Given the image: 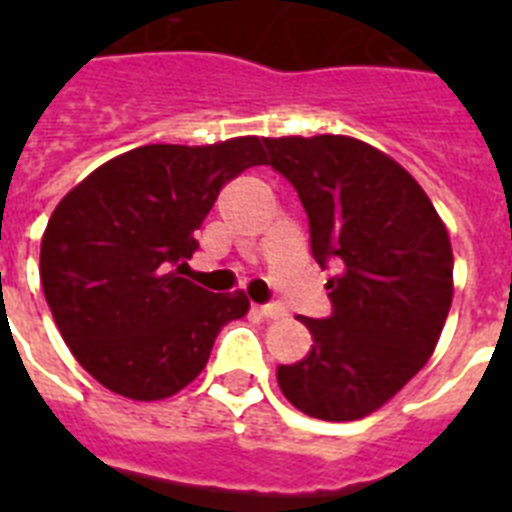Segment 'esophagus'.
I'll use <instances>...</instances> for the list:
<instances>
[{
	"label": "esophagus",
	"mask_w": 512,
	"mask_h": 512,
	"mask_svg": "<svg viewBox=\"0 0 512 512\" xmlns=\"http://www.w3.org/2000/svg\"><path fill=\"white\" fill-rule=\"evenodd\" d=\"M257 313L263 316V319H284L287 316V308L279 303H271V305H257Z\"/></svg>",
	"instance_id": "34e87169"
}]
</instances>
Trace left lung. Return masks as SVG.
I'll use <instances>...</instances> for the list:
<instances>
[{
  "mask_svg": "<svg viewBox=\"0 0 512 512\" xmlns=\"http://www.w3.org/2000/svg\"><path fill=\"white\" fill-rule=\"evenodd\" d=\"M271 167L295 185L332 316H297L311 353L279 366L295 409L327 422L361 420L428 364L454 295L449 231L409 172L348 135L265 138Z\"/></svg>",
  "mask_w": 512,
  "mask_h": 512,
  "instance_id": "left-lung-1",
  "label": "left lung"
}]
</instances>
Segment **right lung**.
<instances>
[{
  "instance_id": "add662e5",
  "label": "right lung",
  "mask_w": 512,
  "mask_h": 512,
  "mask_svg": "<svg viewBox=\"0 0 512 512\" xmlns=\"http://www.w3.org/2000/svg\"><path fill=\"white\" fill-rule=\"evenodd\" d=\"M268 164L263 138L132 148L60 199L39 276L74 358L132 401H159L207 366L217 332L249 311L244 292L212 295L180 273L193 233L228 180Z\"/></svg>"
}]
</instances>
